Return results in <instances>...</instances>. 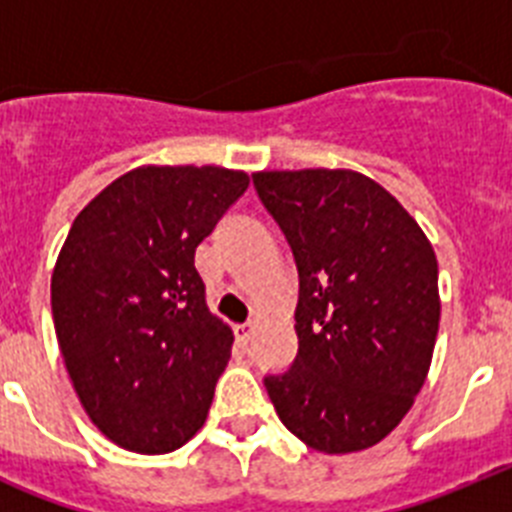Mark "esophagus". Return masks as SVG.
<instances>
[{
  "label": "esophagus",
  "mask_w": 512,
  "mask_h": 512,
  "mask_svg": "<svg viewBox=\"0 0 512 512\" xmlns=\"http://www.w3.org/2000/svg\"><path fill=\"white\" fill-rule=\"evenodd\" d=\"M251 336H253V325L251 323L235 325V338H238V343H241V346H248Z\"/></svg>",
  "instance_id": "34e87169"
}]
</instances>
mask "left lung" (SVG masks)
<instances>
[{
	"label": "left lung",
	"mask_w": 512,
	"mask_h": 512,
	"mask_svg": "<svg viewBox=\"0 0 512 512\" xmlns=\"http://www.w3.org/2000/svg\"><path fill=\"white\" fill-rule=\"evenodd\" d=\"M253 187L300 274L297 359L264 379L266 392L310 449H369L408 415L431 369L441 318L431 241L359 171H256Z\"/></svg>",
	"instance_id": "obj_1"
}]
</instances>
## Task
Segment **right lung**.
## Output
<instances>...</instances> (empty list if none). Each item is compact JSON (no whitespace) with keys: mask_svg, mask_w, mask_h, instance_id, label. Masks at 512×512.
Returning a JSON list of instances; mask_svg holds the SVG:
<instances>
[{"mask_svg":"<svg viewBox=\"0 0 512 512\" xmlns=\"http://www.w3.org/2000/svg\"><path fill=\"white\" fill-rule=\"evenodd\" d=\"M248 189L223 166H138L76 215L51 277L61 356L81 408L135 454L200 431L233 330L205 302L194 251Z\"/></svg>","mask_w":512,"mask_h":512,"instance_id":"obj_1","label":"right lung"}]
</instances>
